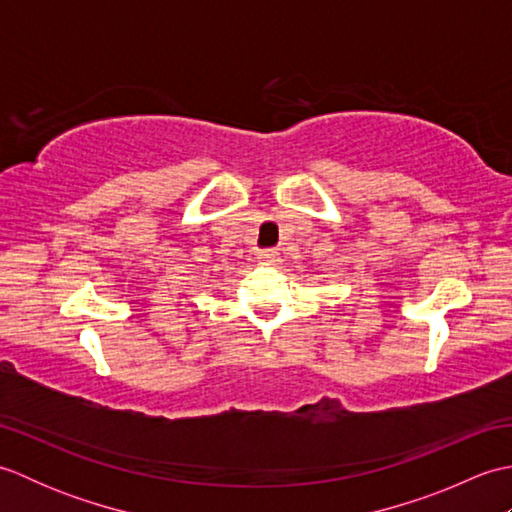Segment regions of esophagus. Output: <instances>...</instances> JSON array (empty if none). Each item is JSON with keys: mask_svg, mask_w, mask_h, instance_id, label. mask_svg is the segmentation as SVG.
Here are the masks:
<instances>
[{"mask_svg": "<svg viewBox=\"0 0 512 512\" xmlns=\"http://www.w3.org/2000/svg\"><path fill=\"white\" fill-rule=\"evenodd\" d=\"M259 262L277 264L279 262V253H277V250H262V253H259Z\"/></svg>", "mask_w": 512, "mask_h": 512, "instance_id": "esophagus-1", "label": "esophagus"}]
</instances>
